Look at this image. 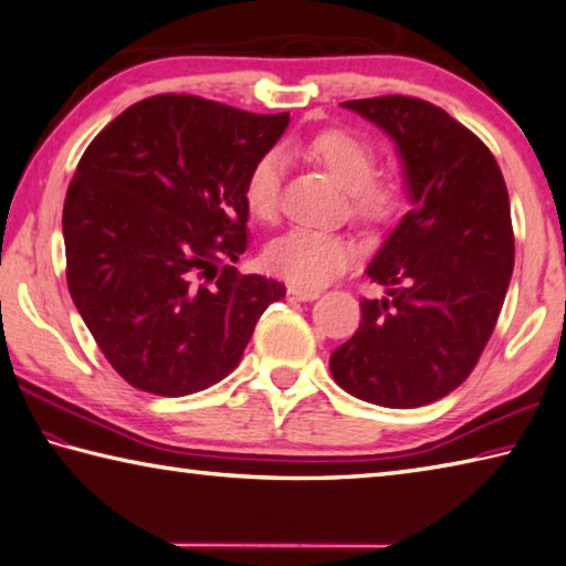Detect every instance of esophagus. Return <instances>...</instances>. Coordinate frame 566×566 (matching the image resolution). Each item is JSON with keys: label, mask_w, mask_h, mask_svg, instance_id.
<instances>
[{"label": "esophagus", "mask_w": 566, "mask_h": 566, "mask_svg": "<svg viewBox=\"0 0 566 566\" xmlns=\"http://www.w3.org/2000/svg\"><path fill=\"white\" fill-rule=\"evenodd\" d=\"M318 294H322V290H314V286H300V284L286 286V296H290L292 302H312Z\"/></svg>", "instance_id": "1"}]
</instances>
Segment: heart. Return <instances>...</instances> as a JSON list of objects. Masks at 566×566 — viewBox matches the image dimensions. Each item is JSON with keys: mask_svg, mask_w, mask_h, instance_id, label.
Here are the masks:
<instances>
[{"mask_svg": "<svg viewBox=\"0 0 566 566\" xmlns=\"http://www.w3.org/2000/svg\"><path fill=\"white\" fill-rule=\"evenodd\" d=\"M306 156L324 166L336 182L346 188L348 212L356 220L376 224L386 222L400 208L396 182L376 178V153L364 138L342 128L316 133L302 146ZM282 158L266 153L254 163L244 180V205L254 220L272 222L280 212ZM354 242L336 232L294 228L266 248V266L292 284L318 286L342 274L354 260Z\"/></svg>", "mask_w": 566, "mask_h": 566, "instance_id": "b5f03b06", "label": "heart"}]
</instances>
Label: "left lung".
Masks as SVG:
<instances>
[{
    "mask_svg": "<svg viewBox=\"0 0 566 566\" xmlns=\"http://www.w3.org/2000/svg\"><path fill=\"white\" fill-rule=\"evenodd\" d=\"M342 106L396 140L413 210L366 270L388 296L361 302L328 366L368 403L428 406L465 381L495 332L515 266L507 185L485 143L423 98Z\"/></svg>",
    "mask_w": 566,
    "mask_h": 566,
    "instance_id": "1",
    "label": "left lung"
}]
</instances>
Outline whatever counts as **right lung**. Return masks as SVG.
<instances>
[{"label":"right lung","instance_id":"1","mask_svg":"<svg viewBox=\"0 0 566 566\" xmlns=\"http://www.w3.org/2000/svg\"><path fill=\"white\" fill-rule=\"evenodd\" d=\"M286 126L290 113L160 94L81 156L61 220L69 292L133 388L178 398L222 381L284 300V284L232 262L248 250L244 180Z\"/></svg>","mask_w":566,"mask_h":566}]
</instances>
